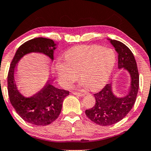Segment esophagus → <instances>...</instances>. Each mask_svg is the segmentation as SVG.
<instances>
[{"label": "esophagus", "mask_w": 151, "mask_h": 151, "mask_svg": "<svg viewBox=\"0 0 151 151\" xmlns=\"http://www.w3.org/2000/svg\"><path fill=\"white\" fill-rule=\"evenodd\" d=\"M72 94L78 96H83L85 95V94H82V93H80V92H72Z\"/></svg>", "instance_id": "1"}]
</instances>
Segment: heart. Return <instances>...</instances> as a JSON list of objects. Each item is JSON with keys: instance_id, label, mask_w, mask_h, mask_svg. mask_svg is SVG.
Returning <instances> with one entry per match:
<instances>
[{"instance_id": "heart-1", "label": "heart", "mask_w": 151, "mask_h": 151, "mask_svg": "<svg viewBox=\"0 0 151 151\" xmlns=\"http://www.w3.org/2000/svg\"><path fill=\"white\" fill-rule=\"evenodd\" d=\"M116 61L113 49L98 45H82L66 52L65 61H59L55 71L59 82L65 88L70 87L78 78L80 70L82 78L78 86H90L100 89L107 82Z\"/></svg>"}]
</instances>
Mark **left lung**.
<instances>
[{
    "instance_id": "left-lung-1",
    "label": "left lung",
    "mask_w": 151,
    "mask_h": 151,
    "mask_svg": "<svg viewBox=\"0 0 151 151\" xmlns=\"http://www.w3.org/2000/svg\"><path fill=\"white\" fill-rule=\"evenodd\" d=\"M107 40L118 54V69H126L130 76V87L127 94L122 97L113 92L112 83H107L101 91L94 94L96 104L85 113L92 122L100 126H111L124 119L135 103L139 88V74L133 53L121 42Z\"/></svg>"
}]
</instances>
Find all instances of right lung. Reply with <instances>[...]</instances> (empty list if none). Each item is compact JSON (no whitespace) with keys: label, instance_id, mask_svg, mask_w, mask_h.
<instances>
[{"label":"right lung","instance_id":"obj_1","mask_svg":"<svg viewBox=\"0 0 151 151\" xmlns=\"http://www.w3.org/2000/svg\"><path fill=\"white\" fill-rule=\"evenodd\" d=\"M57 45L51 39L36 38L25 42L15 52L9 68L7 83L9 100L16 112L24 121L36 126H47L57 119L64 99L69 92L52 85L51 78L48 79L42 88L32 96H24L17 89L15 73L19 61L32 52L41 53L52 62Z\"/></svg>","mask_w":151,"mask_h":151}]
</instances>
